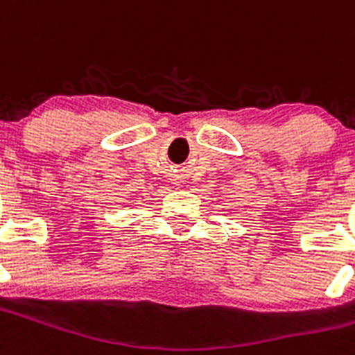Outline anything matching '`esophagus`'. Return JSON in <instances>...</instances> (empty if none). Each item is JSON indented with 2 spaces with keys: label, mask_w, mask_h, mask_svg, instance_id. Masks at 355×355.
<instances>
[{
  "label": "esophagus",
  "mask_w": 355,
  "mask_h": 355,
  "mask_svg": "<svg viewBox=\"0 0 355 355\" xmlns=\"http://www.w3.org/2000/svg\"><path fill=\"white\" fill-rule=\"evenodd\" d=\"M171 180H173V184L180 186V184H182V175H173V178H171Z\"/></svg>",
  "instance_id": "obj_1"
}]
</instances>
